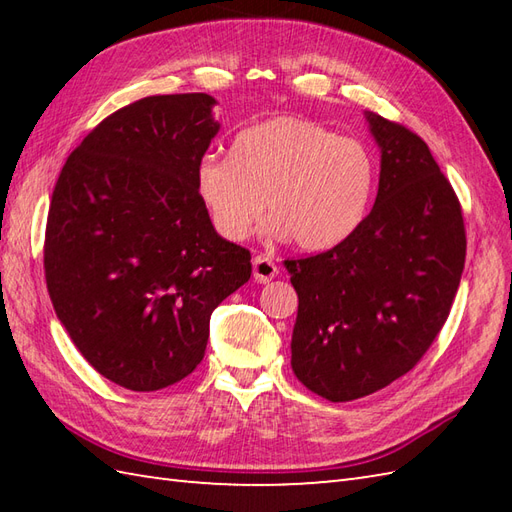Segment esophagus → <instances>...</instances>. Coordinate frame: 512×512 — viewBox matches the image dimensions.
Instances as JSON below:
<instances>
[{
	"mask_svg": "<svg viewBox=\"0 0 512 512\" xmlns=\"http://www.w3.org/2000/svg\"><path fill=\"white\" fill-rule=\"evenodd\" d=\"M277 275H279V268L273 259L266 255H257L253 259V279L257 281V284H266V281L275 279Z\"/></svg>",
	"mask_w": 512,
	"mask_h": 512,
	"instance_id": "esophagus-1",
	"label": "esophagus"
}]
</instances>
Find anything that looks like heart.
Returning <instances> with one entry per match:
<instances>
[{
    "instance_id": "obj_1",
    "label": "heart",
    "mask_w": 512,
    "mask_h": 512,
    "mask_svg": "<svg viewBox=\"0 0 512 512\" xmlns=\"http://www.w3.org/2000/svg\"><path fill=\"white\" fill-rule=\"evenodd\" d=\"M374 182V160L358 140L299 116L244 127L228 156L195 167V193L217 235L244 242L264 204L266 231L306 253L339 246L361 226Z\"/></svg>"
}]
</instances>
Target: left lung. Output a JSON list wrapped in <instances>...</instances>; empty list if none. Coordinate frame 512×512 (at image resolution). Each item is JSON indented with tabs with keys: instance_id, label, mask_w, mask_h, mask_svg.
<instances>
[{
	"instance_id": "obj_1",
	"label": "left lung",
	"mask_w": 512,
	"mask_h": 512,
	"mask_svg": "<svg viewBox=\"0 0 512 512\" xmlns=\"http://www.w3.org/2000/svg\"><path fill=\"white\" fill-rule=\"evenodd\" d=\"M380 151L374 209L328 253L290 259L299 310L292 369L314 394L347 402L405 376L442 330L460 286V202L431 149L365 112Z\"/></svg>"
}]
</instances>
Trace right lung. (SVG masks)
<instances>
[{
  "label": "right lung",
  "mask_w": 512,
  "mask_h": 512,
  "mask_svg": "<svg viewBox=\"0 0 512 512\" xmlns=\"http://www.w3.org/2000/svg\"><path fill=\"white\" fill-rule=\"evenodd\" d=\"M215 105L195 92L123 107L72 151L52 191L43 266L54 312L85 361L125 389L189 376L213 310L253 270L195 193L220 132Z\"/></svg>",
  "instance_id": "obj_1"
}]
</instances>
